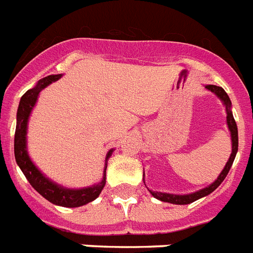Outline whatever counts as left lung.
I'll use <instances>...</instances> for the list:
<instances>
[{"instance_id":"1","label":"left lung","mask_w":253,"mask_h":253,"mask_svg":"<svg viewBox=\"0 0 253 253\" xmlns=\"http://www.w3.org/2000/svg\"><path fill=\"white\" fill-rule=\"evenodd\" d=\"M205 88L208 91L213 92V93L217 96V97L222 101V104L226 108V123L227 127H229L230 136H231V155H230L229 160H227L226 165L223 168V170L219 173V175L217 176V179L211 183L209 186L204 187L199 191H195V192H191V194H184V195H176V194H168V192H159V191H152L148 188V191L151 192V195L153 198L159 199V200L164 201V203H170V204H176V205H186L191 204L194 201L199 200V199L204 198V196H208L209 194H212L213 191L222 183L223 179L226 178L227 173H229L230 168L233 165L234 160H235V156H237L238 152V127L235 120L233 117V112H231V101H230L229 96L225 92L222 87H217V85H213V84H208L205 85ZM143 180H144V176H143ZM145 184V182H144Z\"/></svg>"}]
</instances>
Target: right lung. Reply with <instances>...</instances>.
<instances>
[{
	"instance_id": "1",
	"label": "right lung",
	"mask_w": 253,
	"mask_h": 253,
	"mask_svg": "<svg viewBox=\"0 0 253 253\" xmlns=\"http://www.w3.org/2000/svg\"><path fill=\"white\" fill-rule=\"evenodd\" d=\"M62 78V74L57 75H49L38 82L34 88H31L22 96L16 112V128L15 137H14V155L15 161L20 170L26 175L27 180L30 182L31 186L38 191L39 194L45 198L52 204L59 205V207H66V208H78L82 205L93 201L101 194L102 188L106 183V168H108V160L113 155L114 149H109L105 157V166H104V173H102L101 182H98L92 186L83 187V188H67L61 184L55 183L52 179H49L44 173H41L39 168L34 164L28 155L27 149V127H28V120L32 110H34L36 102H38L40 92L46 88L53 82H57Z\"/></svg>"
}]
</instances>
